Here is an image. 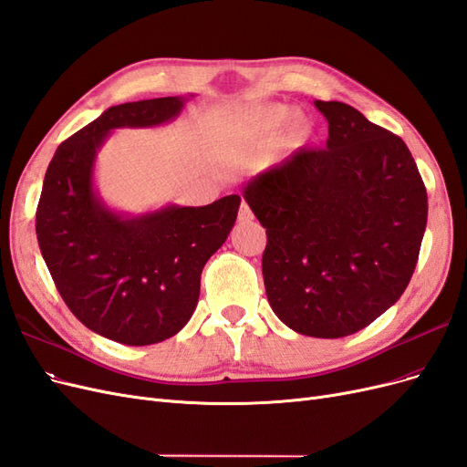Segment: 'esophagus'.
<instances>
[{"label":"esophagus","instance_id":"1","mask_svg":"<svg viewBox=\"0 0 467 467\" xmlns=\"http://www.w3.org/2000/svg\"><path fill=\"white\" fill-rule=\"evenodd\" d=\"M250 219H252V212H250L246 203H243V205H240V209H238V221L240 223H246Z\"/></svg>","mask_w":467,"mask_h":467}]
</instances>
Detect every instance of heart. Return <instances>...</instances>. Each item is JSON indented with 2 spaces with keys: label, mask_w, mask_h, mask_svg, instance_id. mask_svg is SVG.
Wrapping results in <instances>:
<instances>
[{
  "label": "heart",
  "mask_w": 467,
  "mask_h": 467,
  "mask_svg": "<svg viewBox=\"0 0 467 467\" xmlns=\"http://www.w3.org/2000/svg\"><path fill=\"white\" fill-rule=\"evenodd\" d=\"M296 116V109L289 107V104H267V107L250 112L238 124L236 135L240 141L252 149H265L275 140V135L291 123L287 135H285V143L293 147L303 143L306 138L305 126L300 124V119H295Z\"/></svg>",
  "instance_id": "obj_1"
}]
</instances>
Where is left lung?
<instances>
[{
  "mask_svg": "<svg viewBox=\"0 0 467 467\" xmlns=\"http://www.w3.org/2000/svg\"><path fill=\"white\" fill-rule=\"evenodd\" d=\"M324 149H298L248 180L262 223L269 306L296 334L351 336L408 287L427 227V190L408 145L345 102L314 100Z\"/></svg>",
  "mask_w": 467,
  "mask_h": 467,
  "instance_id": "1",
  "label": "left lung"
}]
</instances>
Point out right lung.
I'll list each match as a JSON object with an SVG mask.
<instances>
[{
	"mask_svg": "<svg viewBox=\"0 0 467 467\" xmlns=\"http://www.w3.org/2000/svg\"><path fill=\"white\" fill-rule=\"evenodd\" d=\"M192 97L110 107L57 147L44 176L36 238L59 295L88 329L133 348L169 339L188 324L202 269L227 240L240 198L116 212L95 184L97 157L114 130L169 124Z\"/></svg>",
	"mask_w": 467,
	"mask_h": 467,
	"instance_id": "obj_1",
	"label": "right lung"
}]
</instances>
